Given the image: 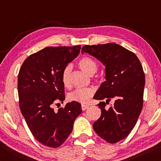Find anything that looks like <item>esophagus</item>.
<instances>
[{
  "instance_id": "34e87169",
  "label": "esophagus",
  "mask_w": 161,
  "mask_h": 161,
  "mask_svg": "<svg viewBox=\"0 0 161 161\" xmlns=\"http://www.w3.org/2000/svg\"><path fill=\"white\" fill-rule=\"evenodd\" d=\"M89 108V105H87V104H81V109L82 110H85V109H86Z\"/></svg>"
}]
</instances>
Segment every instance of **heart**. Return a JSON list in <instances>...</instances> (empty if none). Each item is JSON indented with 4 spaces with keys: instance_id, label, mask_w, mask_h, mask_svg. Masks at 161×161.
Segmentation results:
<instances>
[{
    "instance_id": "b5f03b06",
    "label": "heart",
    "mask_w": 161,
    "mask_h": 161,
    "mask_svg": "<svg viewBox=\"0 0 161 161\" xmlns=\"http://www.w3.org/2000/svg\"><path fill=\"white\" fill-rule=\"evenodd\" d=\"M79 66L85 72L90 76H92L97 70V64L93 58L90 57H83L79 62ZM70 72L71 67H66L62 73V81L65 87L70 86ZM94 94V90L92 87L78 88L69 94L68 98L70 101H75L78 103H87Z\"/></svg>"
}]
</instances>
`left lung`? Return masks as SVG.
Instances as JSON below:
<instances>
[{"instance_id": "left-lung-1", "label": "left lung", "mask_w": 161, "mask_h": 161, "mask_svg": "<svg viewBox=\"0 0 161 161\" xmlns=\"http://www.w3.org/2000/svg\"><path fill=\"white\" fill-rule=\"evenodd\" d=\"M97 58L105 67V81L94 99L101 102V116L93 123L98 136L109 143L125 138L136 125L143 104L145 75L141 63L133 52L114 43L89 46L81 48ZM112 98L113 106L106 104Z\"/></svg>"}]
</instances>
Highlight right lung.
Segmentation results:
<instances>
[{"label": "right lung", "instance_id": "1", "mask_svg": "<svg viewBox=\"0 0 161 161\" xmlns=\"http://www.w3.org/2000/svg\"><path fill=\"white\" fill-rule=\"evenodd\" d=\"M75 47H46L30 55L18 76L19 107L33 136L40 143L53 148L67 139L81 104L72 101L54 111L53 104L65 99L62 73L80 52Z\"/></svg>", "mask_w": 161, "mask_h": 161}]
</instances>
